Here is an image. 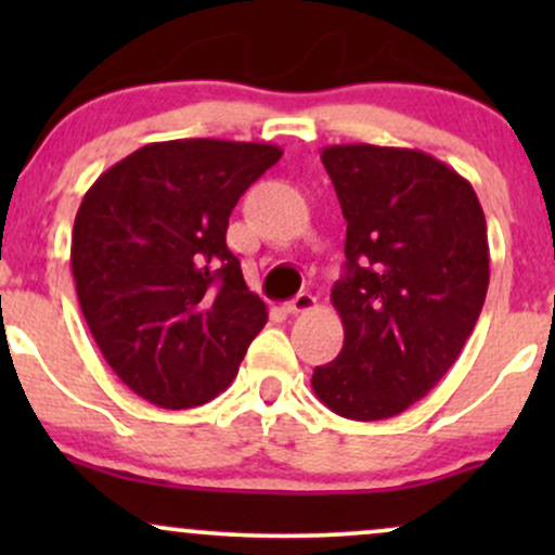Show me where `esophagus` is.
I'll use <instances>...</instances> for the list:
<instances>
[{
	"mask_svg": "<svg viewBox=\"0 0 555 555\" xmlns=\"http://www.w3.org/2000/svg\"><path fill=\"white\" fill-rule=\"evenodd\" d=\"M318 299L313 295H308V292H299L295 299H289V302L284 305L286 313H310V310H315Z\"/></svg>",
	"mask_w": 555,
	"mask_h": 555,
	"instance_id": "1",
	"label": "esophagus"
}]
</instances>
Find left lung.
Masks as SVG:
<instances>
[{
	"instance_id": "obj_1",
	"label": "left lung",
	"mask_w": 555,
	"mask_h": 555,
	"mask_svg": "<svg viewBox=\"0 0 555 555\" xmlns=\"http://www.w3.org/2000/svg\"><path fill=\"white\" fill-rule=\"evenodd\" d=\"M321 162L347 221V271L331 289L344 347L310 386L336 415L373 423L423 399L473 334L486 214L473 184L423 151L328 145Z\"/></svg>"
}]
</instances>
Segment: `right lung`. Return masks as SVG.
Wrapping results in <instances>:
<instances>
[{"mask_svg": "<svg viewBox=\"0 0 555 555\" xmlns=\"http://www.w3.org/2000/svg\"><path fill=\"white\" fill-rule=\"evenodd\" d=\"M279 158L271 143L164 140L82 197L69 250L80 310L112 371L151 404L188 410L219 397L266 326L227 227Z\"/></svg>", "mask_w": 555, "mask_h": 555, "instance_id": "obj_1", "label": "right lung"}]
</instances>
